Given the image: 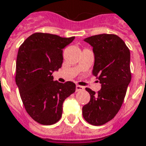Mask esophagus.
Returning a JSON list of instances; mask_svg holds the SVG:
<instances>
[{
	"mask_svg": "<svg viewBox=\"0 0 146 146\" xmlns=\"http://www.w3.org/2000/svg\"><path fill=\"white\" fill-rule=\"evenodd\" d=\"M84 87L80 86V85H76V91H81V90H84Z\"/></svg>",
	"mask_w": 146,
	"mask_h": 146,
	"instance_id": "esophagus-1",
	"label": "esophagus"
}]
</instances>
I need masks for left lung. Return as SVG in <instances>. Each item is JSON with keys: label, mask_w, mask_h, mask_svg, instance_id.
I'll list each match as a JSON object with an SVG mask.
<instances>
[{"label": "left lung", "mask_w": 146, "mask_h": 146, "mask_svg": "<svg viewBox=\"0 0 146 146\" xmlns=\"http://www.w3.org/2000/svg\"><path fill=\"white\" fill-rule=\"evenodd\" d=\"M93 46L94 65L93 76H97L101 89L90 95L89 103L83 107L84 118L90 125L108 122L119 111L131 79L130 50L125 42L114 34H100L84 39Z\"/></svg>", "instance_id": "left-lung-1"}]
</instances>
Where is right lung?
I'll return each mask as SVG.
<instances>
[{
  "instance_id": "right-lung-1",
  "label": "right lung",
  "mask_w": 146,
  "mask_h": 146,
  "mask_svg": "<svg viewBox=\"0 0 146 146\" xmlns=\"http://www.w3.org/2000/svg\"><path fill=\"white\" fill-rule=\"evenodd\" d=\"M74 36L37 32L19 47L15 82L27 113L41 125L56 123L62 117V104L76 90L71 81H53L52 72L62 66V50Z\"/></svg>"
}]
</instances>
